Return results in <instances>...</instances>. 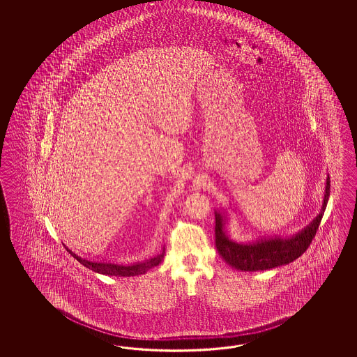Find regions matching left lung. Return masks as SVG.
<instances>
[{"label": "left lung", "mask_w": 357, "mask_h": 357, "mask_svg": "<svg viewBox=\"0 0 357 357\" xmlns=\"http://www.w3.org/2000/svg\"><path fill=\"white\" fill-rule=\"evenodd\" d=\"M331 192V178L326 176V191L321 209L318 215L301 231L292 236L258 237L250 243H237L229 238L226 231L227 214L215 211V246L223 260L243 272H258L289 264L301 257L310 246L317 234L320 220L324 215Z\"/></svg>", "instance_id": "8db88e82"}]
</instances>
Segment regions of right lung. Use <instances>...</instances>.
Masks as SVG:
<instances>
[{
	"label": "right lung",
	"mask_w": 357,
	"mask_h": 357,
	"mask_svg": "<svg viewBox=\"0 0 357 357\" xmlns=\"http://www.w3.org/2000/svg\"><path fill=\"white\" fill-rule=\"evenodd\" d=\"M63 246L80 264L86 266L88 269H91V271L96 272V273L114 275V277H134V275L146 273L149 269L158 266L160 261L163 260V258H165V249H163V251L158 254L157 257H154V258L148 259V260H144V261H139V263H134V264H129V266H123V264L109 263V261H98V260L94 261V260L80 258L77 254L70 250L66 245H63Z\"/></svg>",
	"instance_id": "add662e5"
}]
</instances>
